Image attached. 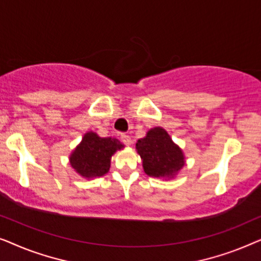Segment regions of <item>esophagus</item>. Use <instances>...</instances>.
Segmentation results:
<instances>
[{
	"label": "esophagus",
	"mask_w": 261,
	"mask_h": 261,
	"mask_svg": "<svg viewBox=\"0 0 261 261\" xmlns=\"http://www.w3.org/2000/svg\"><path fill=\"white\" fill-rule=\"evenodd\" d=\"M121 141H122L126 146H130L132 145V139H130L129 135H127V134L121 135Z\"/></svg>",
	"instance_id": "obj_1"
}]
</instances>
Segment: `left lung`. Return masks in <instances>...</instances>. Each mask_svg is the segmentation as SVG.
Segmentation results:
<instances>
[{"label": "left lung", "mask_w": 261, "mask_h": 261, "mask_svg": "<svg viewBox=\"0 0 261 261\" xmlns=\"http://www.w3.org/2000/svg\"><path fill=\"white\" fill-rule=\"evenodd\" d=\"M135 148L145 173L149 177L173 179L185 165L183 149L163 127L151 128L144 138L139 139Z\"/></svg>", "instance_id": "1"}]
</instances>
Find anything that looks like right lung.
I'll return each instance as SVG.
<instances>
[{"mask_svg":"<svg viewBox=\"0 0 261 261\" xmlns=\"http://www.w3.org/2000/svg\"><path fill=\"white\" fill-rule=\"evenodd\" d=\"M123 147L115 138H101L95 132H87L71 152L70 165L85 179L102 177L110 169L112 156Z\"/></svg>","mask_w":261,"mask_h":261,"instance_id":"obj_1","label":"right lung"}]
</instances>
